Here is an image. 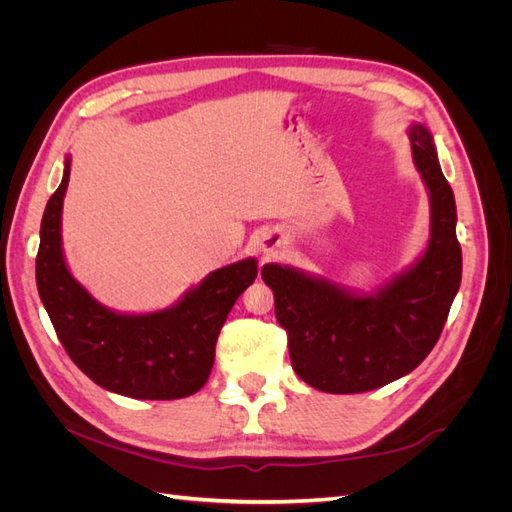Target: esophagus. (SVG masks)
<instances>
[{
	"label": "esophagus",
	"instance_id": "esophagus-1",
	"mask_svg": "<svg viewBox=\"0 0 512 512\" xmlns=\"http://www.w3.org/2000/svg\"><path fill=\"white\" fill-rule=\"evenodd\" d=\"M282 243H284V241H282L280 237L273 235V232H269V235H265V237L260 239V252L269 256V254H273V252L280 250Z\"/></svg>",
	"mask_w": 512,
	"mask_h": 512
}]
</instances>
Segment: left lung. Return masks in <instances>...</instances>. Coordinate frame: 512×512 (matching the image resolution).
<instances>
[{"label": "left lung", "instance_id": "left-lung-1", "mask_svg": "<svg viewBox=\"0 0 512 512\" xmlns=\"http://www.w3.org/2000/svg\"><path fill=\"white\" fill-rule=\"evenodd\" d=\"M408 136L429 196V239L408 267L369 292L277 262L260 271L288 331L292 367L318 391L365 393L410 374L436 346L459 290L455 196L429 128L412 121Z\"/></svg>", "mask_w": 512, "mask_h": 512}]
</instances>
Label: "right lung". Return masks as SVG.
I'll return each instance as SVG.
<instances>
[{
    "mask_svg": "<svg viewBox=\"0 0 512 512\" xmlns=\"http://www.w3.org/2000/svg\"><path fill=\"white\" fill-rule=\"evenodd\" d=\"M70 181L64 177L46 203L40 224L36 284L59 342L85 376L102 389L132 399H181L205 386L215 342L239 294L254 284L258 260L243 258L211 271L170 307L145 314L117 312L102 305L72 275L61 213Z\"/></svg>",
    "mask_w": 512,
    "mask_h": 512,
    "instance_id": "obj_1",
    "label": "right lung"
}]
</instances>
